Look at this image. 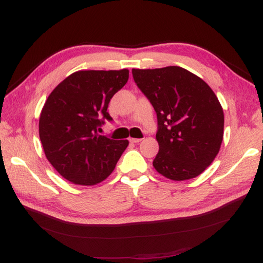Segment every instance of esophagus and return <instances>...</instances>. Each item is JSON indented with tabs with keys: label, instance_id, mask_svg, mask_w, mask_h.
<instances>
[{
	"label": "esophagus",
	"instance_id": "obj_1",
	"mask_svg": "<svg viewBox=\"0 0 263 263\" xmlns=\"http://www.w3.org/2000/svg\"><path fill=\"white\" fill-rule=\"evenodd\" d=\"M142 140V139H138V138H131L130 139V141L132 142V143H139Z\"/></svg>",
	"mask_w": 263,
	"mask_h": 263
}]
</instances>
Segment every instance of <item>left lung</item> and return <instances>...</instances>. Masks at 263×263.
Returning <instances> with one entry per match:
<instances>
[{"mask_svg": "<svg viewBox=\"0 0 263 263\" xmlns=\"http://www.w3.org/2000/svg\"><path fill=\"white\" fill-rule=\"evenodd\" d=\"M132 74L157 114L155 170L173 181L197 177L214 161L224 137V111L215 92L180 66L132 69Z\"/></svg>", "mask_w": 263, "mask_h": 263, "instance_id": "obj_1", "label": "left lung"}]
</instances>
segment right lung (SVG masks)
Wrapping results in <instances>:
<instances>
[{
  "label": "right lung",
  "instance_id": "right-lung-1",
  "mask_svg": "<svg viewBox=\"0 0 263 263\" xmlns=\"http://www.w3.org/2000/svg\"><path fill=\"white\" fill-rule=\"evenodd\" d=\"M128 70L78 71L59 83L39 117V138L46 158L73 184L95 185L114 171L127 140L100 136L109 100L124 87Z\"/></svg>",
  "mask_w": 263,
  "mask_h": 263
}]
</instances>
